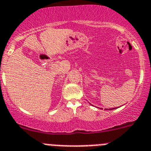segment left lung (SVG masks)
Masks as SVG:
<instances>
[{
    "label": "left lung",
    "mask_w": 151,
    "mask_h": 151,
    "mask_svg": "<svg viewBox=\"0 0 151 151\" xmlns=\"http://www.w3.org/2000/svg\"><path fill=\"white\" fill-rule=\"evenodd\" d=\"M112 109H114V108H112V109H109V110H112Z\"/></svg>",
    "instance_id": "8db88e82"
}]
</instances>
